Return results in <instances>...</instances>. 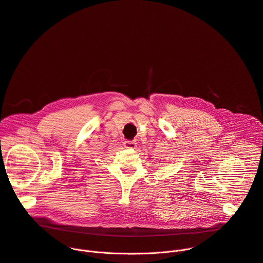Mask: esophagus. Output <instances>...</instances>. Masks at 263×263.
<instances>
[{"label": "esophagus", "instance_id": "obj_1", "mask_svg": "<svg viewBox=\"0 0 263 263\" xmlns=\"http://www.w3.org/2000/svg\"><path fill=\"white\" fill-rule=\"evenodd\" d=\"M124 147H126V148H130V149H134V148H136L137 147V142L135 140H133V141H129V140H126V141H124Z\"/></svg>", "mask_w": 263, "mask_h": 263}]
</instances>
